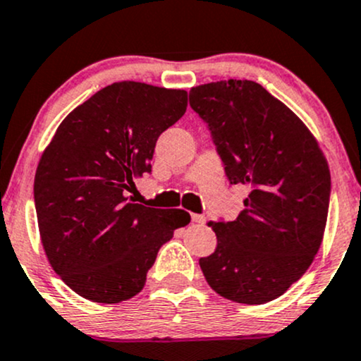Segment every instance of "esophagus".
<instances>
[{
    "instance_id": "1",
    "label": "esophagus",
    "mask_w": 361,
    "mask_h": 361,
    "mask_svg": "<svg viewBox=\"0 0 361 361\" xmlns=\"http://www.w3.org/2000/svg\"><path fill=\"white\" fill-rule=\"evenodd\" d=\"M192 222H195V224H198V225H203L207 222V219H205V215H198V214H192Z\"/></svg>"
}]
</instances>
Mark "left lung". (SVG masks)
Returning a JSON list of instances; mask_svg holds the SVG:
<instances>
[{
    "label": "left lung",
    "instance_id": "obj_1",
    "mask_svg": "<svg viewBox=\"0 0 361 361\" xmlns=\"http://www.w3.org/2000/svg\"><path fill=\"white\" fill-rule=\"evenodd\" d=\"M230 185L247 186L233 222H210L216 249L200 259L210 288L242 305L282 296L311 266L326 227L331 176L318 141L257 82L193 87Z\"/></svg>",
    "mask_w": 361,
    "mask_h": 361
}]
</instances>
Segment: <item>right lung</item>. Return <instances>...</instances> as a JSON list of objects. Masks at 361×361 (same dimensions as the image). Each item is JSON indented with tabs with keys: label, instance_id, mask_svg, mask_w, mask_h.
<instances>
[{
	"label": "right lung",
	"instance_id": "add662e5",
	"mask_svg": "<svg viewBox=\"0 0 361 361\" xmlns=\"http://www.w3.org/2000/svg\"><path fill=\"white\" fill-rule=\"evenodd\" d=\"M186 106V90L114 82L65 117L43 151L33 185L42 244L79 296L104 305L136 296L161 245L190 224L188 212L126 197Z\"/></svg>",
	"mask_w": 361,
	"mask_h": 361
}]
</instances>
